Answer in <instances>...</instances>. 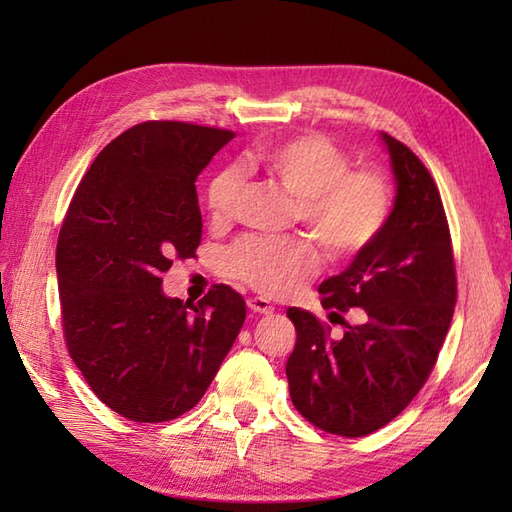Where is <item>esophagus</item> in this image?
Segmentation results:
<instances>
[{"instance_id":"1","label":"esophagus","mask_w":512,"mask_h":512,"mask_svg":"<svg viewBox=\"0 0 512 512\" xmlns=\"http://www.w3.org/2000/svg\"><path fill=\"white\" fill-rule=\"evenodd\" d=\"M246 303H248V310L253 312V314H270V312L275 310L273 303H270L264 297H250Z\"/></svg>"}]
</instances>
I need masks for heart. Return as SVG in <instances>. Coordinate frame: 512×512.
<instances>
[{"label": "heart", "instance_id": "b5f03b06", "mask_svg": "<svg viewBox=\"0 0 512 512\" xmlns=\"http://www.w3.org/2000/svg\"><path fill=\"white\" fill-rule=\"evenodd\" d=\"M246 165L297 198V220L330 259H350L376 242L391 213L389 182L378 171L350 169V156L332 140L303 134L250 151ZM239 178L220 171L206 184L211 222L233 213ZM319 268V253L303 237H246L224 253V273L268 297H286Z\"/></svg>", "mask_w": 512, "mask_h": 512}]
</instances>
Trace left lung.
<instances>
[{
  "label": "left lung",
  "instance_id": "left-lung-1",
  "mask_svg": "<svg viewBox=\"0 0 512 512\" xmlns=\"http://www.w3.org/2000/svg\"><path fill=\"white\" fill-rule=\"evenodd\" d=\"M396 182L394 209L376 242L319 286L323 308H361L365 321L332 339L319 319L288 308L297 343L286 376L292 405L328 433L361 438L385 427L429 378L455 308L447 215L431 173L380 132Z\"/></svg>",
  "mask_w": 512,
  "mask_h": 512
}]
</instances>
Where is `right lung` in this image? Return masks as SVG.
<instances>
[{
  "label": "right lung",
  "instance_id": "1",
  "mask_svg": "<svg viewBox=\"0 0 512 512\" xmlns=\"http://www.w3.org/2000/svg\"><path fill=\"white\" fill-rule=\"evenodd\" d=\"M233 132L173 121L127 129L85 173L57 242L65 343L92 391L134 422L198 405L246 319L224 284L202 301L162 292L202 237L195 180Z\"/></svg>",
  "mask_w": 512,
  "mask_h": 512
}]
</instances>
